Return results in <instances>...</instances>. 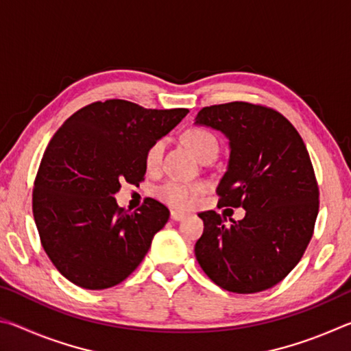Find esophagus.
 <instances>
[{
  "label": "esophagus",
  "instance_id": "esophagus-1",
  "mask_svg": "<svg viewBox=\"0 0 351 351\" xmlns=\"http://www.w3.org/2000/svg\"><path fill=\"white\" fill-rule=\"evenodd\" d=\"M186 217H187V213L178 212V210H171V213H170V218L173 219V221H181V219H184Z\"/></svg>",
  "mask_w": 351,
  "mask_h": 351
}]
</instances>
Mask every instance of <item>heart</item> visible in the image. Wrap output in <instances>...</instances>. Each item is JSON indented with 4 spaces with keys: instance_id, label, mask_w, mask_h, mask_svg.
Segmentation results:
<instances>
[{
    "instance_id": "b5f03b06",
    "label": "heart",
    "mask_w": 351,
    "mask_h": 351,
    "mask_svg": "<svg viewBox=\"0 0 351 351\" xmlns=\"http://www.w3.org/2000/svg\"><path fill=\"white\" fill-rule=\"evenodd\" d=\"M184 142L201 159L210 152H218V141L210 132L204 128H189L184 133ZM165 142L159 139L148 147L145 153V167L154 170L161 164ZM204 184L199 182H181L167 181L156 189V197L165 204L176 209H189L192 207L199 193L204 192Z\"/></svg>"
}]
</instances>
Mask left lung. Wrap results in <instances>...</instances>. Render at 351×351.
Returning <instances> with one entry per match:
<instances>
[{
	"mask_svg": "<svg viewBox=\"0 0 351 351\" xmlns=\"http://www.w3.org/2000/svg\"><path fill=\"white\" fill-rule=\"evenodd\" d=\"M195 123L229 139L228 170L217 193L221 206L246 210L230 226L215 210L198 213L204 223L195 245L198 263L230 293L272 288L300 261L319 212V187L304 141L280 112L247 102L206 106Z\"/></svg>",
	"mask_w": 351,
	"mask_h": 351,
	"instance_id": "1",
	"label": "left lung"
}]
</instances>
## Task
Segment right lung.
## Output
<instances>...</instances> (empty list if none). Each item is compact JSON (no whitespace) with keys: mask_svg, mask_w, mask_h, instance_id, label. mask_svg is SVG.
Masks as SVG:
<instances>
[{"mask_svg":"<svg viewBox=\"0 0 351 351\" xmlns=\"http://www.w3.org/2000/svg\"><path fill=\"white\" fill-rule=\"evenodd\" d=\"M187 112L111 99L83 106L52 136L35 176L32 212L41 246L69 282L111 288L144 260L170 212L153 198L128 212L114 195L122 182L144 181L148 147Z\"/></svg>","mask_w":351,"mask_h":351,"instance_id":"obj_1","label":"right lung"}]
</instances>
